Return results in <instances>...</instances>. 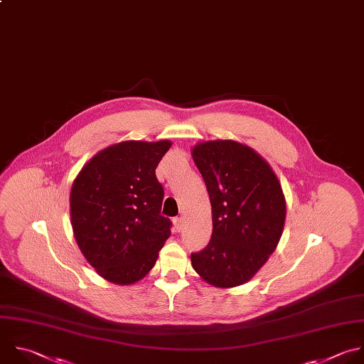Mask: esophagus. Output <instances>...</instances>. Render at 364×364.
<instances>
[{"instance_id": "34e87169", "label": "esophagus", "mask_w": 364, "mask_h": 364, "mask_svg": "<svg viewBox=\"0 0 364 364\" xmlns=\"http://www.w3.org/2000/svg\"><path fill=\"white\" fill-rule=\"evenodd\" d=\"M173 223H174V227H176L177 231H181V230H183V218H181V217H176V218L173 220Z\"/></svg>"}]
</instances>
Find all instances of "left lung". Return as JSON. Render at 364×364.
Returning a JSON list of instances; mask_svg holds the SVG:
<instances>
[{"label": "left lung", "mask_w": 364, "mask_h": 364, "mask_svg": "<svg viewBox=\"0 0 364 364\" xmlns=\"http://www.w3.org/2000/svg\"><path fill=\"white\" fill-rule=\"evenodd\" d=\"M205 183L213 234L191 253L193 269L215 287L249 282L276 250L286 218V200L272 167L250 147L231 140L193 149Z\"/></svg>", "instance_id": "8db88e82"}]
</instances>
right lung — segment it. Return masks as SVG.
<instances>
[{
	"mask_svg": "<svg viewBox=\"0 0 364 364\" xmlns=\"http://www.w3.org/2000/svg\"><path fill=\"white\" fill-rule=\"evenodd\" d=\"M170 146L168 140L111 146L94 156L73 184L70 207L77 245L108 282L141 280L171 234V220L161 215L164 188L156 176Z\"/></svg>",
	"mask_w": 364,
	"mask_h": 364,
	"instance_id": "add662e5",
	"label": "right lung"
}]
</instances>
